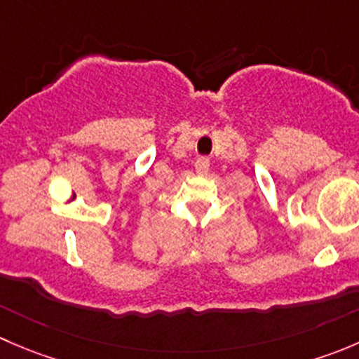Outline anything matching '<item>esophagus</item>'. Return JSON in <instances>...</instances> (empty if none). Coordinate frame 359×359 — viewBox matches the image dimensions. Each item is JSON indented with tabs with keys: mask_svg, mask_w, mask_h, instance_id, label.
Instances as JSON below:
<instances>
[{
	"mask_svg": "<svg viewBox=\"0 0 359 359\" xmlns=\"http://www.w3.org/2000/svg\"><path fill=\"white\" fill-rule=\"evenodd\" d=\"M208 166H210L208 159H206V158H200V159H198V161H196V172L201 173V175H203V173L208 172Z\"/></svg>",
	"mask_w": 359,
	"mask_h": 359,
	"instance_id": "34e87169",
	"label": "esophagus"
}]
</instances>
